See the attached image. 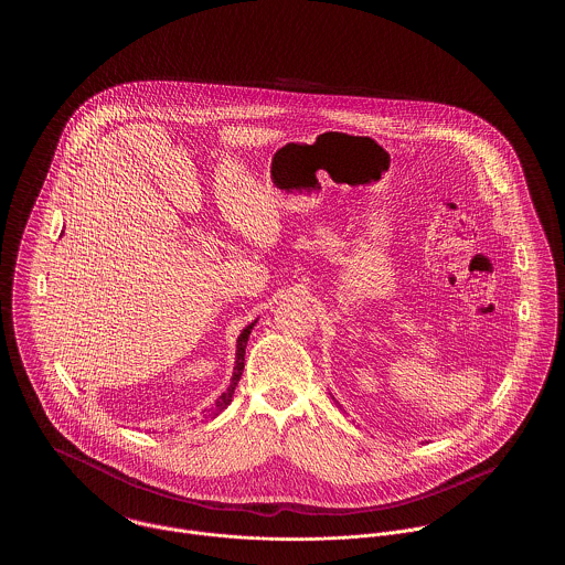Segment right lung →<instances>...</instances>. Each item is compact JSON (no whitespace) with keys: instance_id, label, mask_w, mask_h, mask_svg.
I'll use <instances>...</instances> for the list:
<instances>
[{"instance_id":"right-lung-1","label":"right lung","mask_w":565,"mask_h":565,"mask_svg":"<svg viewBox=\"0 0 565 565\" xmlns=\"http://www.w3.org/2000/svg\"><path fill=\"white\" fill-rule=\"evenodd\" d=\"M256 326V320L249 323V326H245L243 328L242 334H239V339H237V353H235V373H233V379H231V385H228V390L215 401L214 408H212V417L215 415H220L228 404L233 403V394H235V387H237V383H239V379L243 375V366H245V348H247V339H249V332H252V328Z\"/></svg>"}]
</instances>
